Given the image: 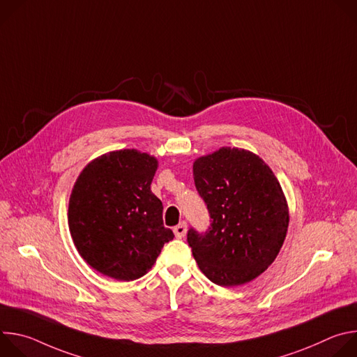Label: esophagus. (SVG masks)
<instances>
[{
    "mask_svg": "<svg viewBox=\"0 0 357 357\" xmlns=\"http://www.w3.org/2000/svg\"><path fill=\"white\" fill-rule=\"evenodd\" d=\"M186 223L185 222H181L178 226H175L174 227V233H175V236H176V238H182V237H185V234H186Z\"/></svg>",
    "mask_w": 357,
    "mask_h": 357,
    "instance_id": "34e87169",
    "label": "esophagus"
}]
</instances>
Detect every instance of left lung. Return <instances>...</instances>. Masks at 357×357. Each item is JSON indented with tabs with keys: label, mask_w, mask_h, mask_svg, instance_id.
<instances>
[{
	"label": "left lung",
	"mask_w": 357,
	"mask_h": 357,
	"mask_svg": "<svg viewBox=\"0 0 357 357\" xmlns=\"http://www.w3.org/2000/svg\"><path fill=\"white\" fill-rule=\"evenodd\" d=\"M195 186L211 227L188 231L193 257L212 282L237 287L263 274L288 230V205L270 167L256 154L223 146L193 162Z\"/></svg>",
	"instance_id": "1"
}]
</instances>
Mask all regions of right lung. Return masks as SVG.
<instances>
[{"instance_id":"add662e5","label":"right lung","mask_w":357,"mask_h":357,"mask_svg":"<svg viewBox=\"0 0 357 357\" xmlns=\"http://www.w3.org/2000/svg\"><path fill=\"white\" fill-rule=\"evenodd\" d=\"M158 161L137 149L112 151L80 172L69 199V230L83 260L117 281L149 271L174 238L162 202L151 192Z\"/></svg>"}]
</instances>
